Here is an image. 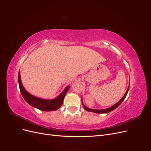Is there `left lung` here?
I'll use <instances>...</instances> for the list:
<instances>
[{"label":"left lung","instance_id":"1","mask_svg":"<svg viewBox=\"0 0 151 151\" xmlns=\"http://www.w3.org/2000/svg\"><path fill=\"white\" fill-rule=\"evenodd\" d=\"M129 88H128L127 91H126V93H125V95H124V96H123V97L120 99V101H118V102L117 103H116L115 104H114L113 106H112L111 107L108 108H107V109H91V108H87L86 106H84L83 103V106H84V109H86V111H88L94 112V113H109V112H110V111H113V109H116V108L118 106H119V105L123 102V101L125 99V97H126V96H127V93H128V91H129Z\"/></svg>","mask_w":151,"mask_h":151}]
</instances>
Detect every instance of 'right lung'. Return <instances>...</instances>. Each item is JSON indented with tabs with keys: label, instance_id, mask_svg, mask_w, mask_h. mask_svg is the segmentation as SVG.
<instances>
[{
	"label": "right lung",
	"instance_id": "right-lung-1",
	"mask_svg": "<svg viewBox=\"0 0 151 151\" xmlns=\"http://www.w3.org/2000/svg\"><path fill=\"white\" fill-rule=\"evenodd\" d=\"M18 82H19V86L21 93L22 97L25 99V101L29 104H30L31 106L38 108L40 109V110L46 111H55L57 110L59 108H60L62 105L63 99H64L65 96L67 94L68 89L70 88V87L67 86L64 91L57 98L52 100H47L35 97L27 92L22 84L19 72V74H18Z\"/></svg>",
	"mask_w": 151,
	"mask_h": 151
}]
</instances>
